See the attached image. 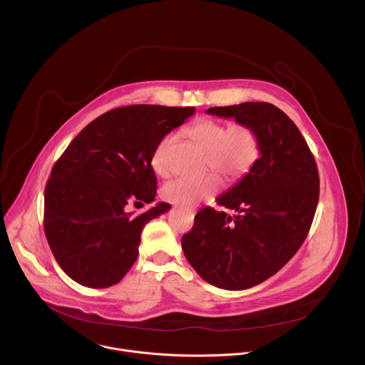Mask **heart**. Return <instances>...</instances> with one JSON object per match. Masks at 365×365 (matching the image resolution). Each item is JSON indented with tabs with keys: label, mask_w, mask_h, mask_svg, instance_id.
Returning <instances> with one entry per match:
<instances>
[{
	"label": "heart",
	"mask_w": 365,
	"mask_h": 365,
	"mask_svg": "<svg viewBox=\"0 0 365 365\" xmlns=\"http://www.w3.org/2000/svg\"><path fill=\"white\" fill-rule=\"evenodd\" d=\"M187 137L206 151L205 166L218 170L228 182L245 178L259 158V140L254 128L242 123L227 124L218 120L202 118L186 128ZM175 141L166 134L154 147L151 166L160 176H168L170 169L166 160V150ZM221 187V179L215 173H207L199 179L178 178L168 182L163 197L175 205L192 207L202 199L215 195Z\"/></svg>",
	"instance_id": "obj_1"
}]
</instances>
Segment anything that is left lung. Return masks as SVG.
Wrapping results in <instances>:
<instances>
[{"instance_id": "1", "label": "left lung", "mask_w": 365, "mask_h": 365, "mask_svg": "<svg viewBox=\"0 0 365 365\" xmlns=\"http://www.w3.org/2000/svg\"><path fill=\"white\" fill-rule=\"evenodd\" d=\"M206 114L254 128L259 158L217 199L237 215L203 207L182 248L205 282L244 290L276 274L303 244L319 199L318 168L299 128L273 103L242 102Z\"/></svg>"}]
</instances>
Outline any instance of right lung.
<instances>
[{"instance_id": "add662e5", "label": "right lung", "mask_w": 365, "mask_h": 365, "mask_svg": "<svg viewBox=\"0 0 365 365\" xmlns=\"http://www.w3.org/2000/svg\"><path fill=\"white\" fill-rule=\"evenodd\" d=\"M193 114V107H121L89 123L68 145L44 189V232L72 280L103 289L131 269L144 225L170 203L140 215L128 205L154 202V147Z\"/></svg>"}]
</instances>
